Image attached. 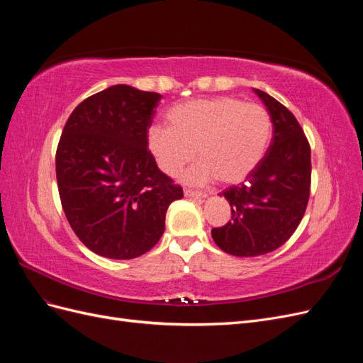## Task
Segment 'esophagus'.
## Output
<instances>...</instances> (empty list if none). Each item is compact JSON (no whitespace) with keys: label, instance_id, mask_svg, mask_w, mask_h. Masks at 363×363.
<instances>
[{"label":"esophagus","instance_id":"1","mask_svg":"<svg viewBox=\"0 0 363 363\" xmlns=\"http://www.w3.org/2000/svg\"><path fill=\"white\" fill-rule=\"evenodd\" d=\"M184 195L186 196H191V199H204L207 195L206 192L201 191H192V189H184Z\"/></svg>","mask_w":363,"mask_h":363}]
</instances>
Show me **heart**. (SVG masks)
<instances>
[{
  "label": "heart",
  "instance_id": "b5f03b06",
  "mask_svg": "<svg viewBox=\"0 0 363 363\" xmlns=\"http://www.w3.org/2000/svg\"><path fill=\"white\" fill-rule=\"evenodd\" d=\"M167 118L169 127L148 130L147 147L169 177H175L196 151L201 162L186 174L191 183L215 177L224 184L244 182L265 155L272 128L267 108L233 96L182 103L171 107Z\"/></svg>",
  "mask_w": 363,
  "mask_h": 363
}]
</instances>
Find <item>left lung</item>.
<instances>
[{
    "label": "left lung",
    "instance_id": "1",
    "mask_svg": "<svg viewBox=\"0 0 363 363\" xmlns=\"http://www.w3.org/2000/svg\"><path fill=\"white\" fill-rule=\"evenodd\" d=\"M255 92L271 115V145L245 183L219 194L232 207V219L212 228L215 244L239 257L267 255L286 242L311 195V145L301 125L276 98Z\"/></svg>",
    "mask_w": 363,
    "mask_h": 363
}]
</instances>
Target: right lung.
Instances as JSON below:
<instances>
[{
    "label": "right lung",
    "mask_w": 363,
    "mask_h": 363,
    "mask_svg": "<svg viewBox=\"0 0 363 363\" xmlns=\"http://www.w3.org/2000/svg\"><path fill=\"white\" fill-rule=\"evenodd\" d=\"M162 95L116 84L86 98L63 127L56 177L63 212L82 242L108 259L142 256L183 199L147 147Z\"/></svg>",
    "instance_id": "right-lung-1"
}]
</instances>
